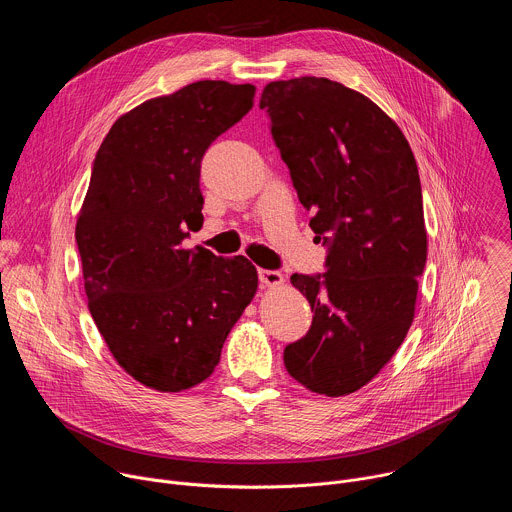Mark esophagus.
Wrapping results in <instances>:
<instances>
[{"label": "esophagus", "mask_w": 512, "mask_h": 512, "mask_svg": "<svg viewBox=\"0 0 512 512\" xmlns=\"http://www.w3.org/2000/svg\"><path fill=\"white\" fill-rule=\"evenodd\" d=\"M259 281L267 287H273V285H281L283 283V275L275 269H259Z\"/></svg>", "instance_id": "esophagus-1"}]
</instances>
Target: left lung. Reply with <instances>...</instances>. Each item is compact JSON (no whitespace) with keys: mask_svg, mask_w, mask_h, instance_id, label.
<instances>
[{"mask_svg":"<svg viewBox=\"0 0 512 512\" xmlns=\"http://www.w3.org/2000/svg\"><path fill=\"white\" fill-rule=\"evenodd\" d=\"M259 107L328 247L324 273L291 275L314 320L285 346V369L314 393L348 395L385 367L413 322L427 259L417 164L397 123L336 81L269 83Z\"/></svg>","mask_w":512,"mask_h":512,"instance_id":"1","label":"left lung"}]
</instances>
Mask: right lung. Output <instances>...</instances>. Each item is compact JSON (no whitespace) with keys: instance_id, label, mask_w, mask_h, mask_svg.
<instances>
[{"instance_id":"obj_1","label":"right lung","mask_w":512,"mask_h":512,"mask_svg":"<svg viewBox=\"0 0 512 512\" xmlns=\"http://www.w3.org/2000/svg\"><path fill=\"white\" fill-rule=\"evenodd\" d=\"M253 85L198 81L121 115L93 162L77 218L91 316L141 385L178 393L208 379L257 291L255 265L204 247L200 162L253 107Z\"/></svg>"}]
</instances>
